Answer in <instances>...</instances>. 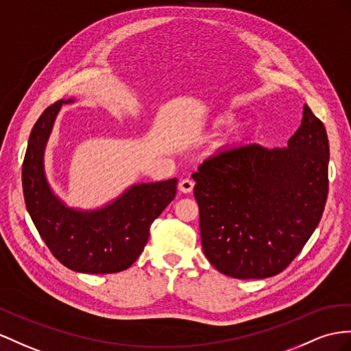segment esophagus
Segmentation results:
<instances>
[{"label": "esophagus", "instance_id": "obj_1", "mask_svg": "<svg viewBox=\"0 0 351 351\" xmlns=\"http://www.w3.org/2000/svg\"><path fill=\"white\" fill-rule=\"evenodd\" d=\"M178 188H179V191H181V193H185V194H188V193H191V191H193V188H194V182L191 181V179L185 178V179H182L181 182H179Z\"/></svg>", "mask_w": 351, "mask_h": 351}]
</instances>
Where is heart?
<instances>
[{"mask_svg":"<svg viewBox=\"0 0 351 351\" xmlns=\"http://www.w3.org/2000/svg\"><path fill=\"white\" fill-rule=\"evenodd\" d=\"M236 120V115L231 114V112H222V114H218L217 117H213V120L210 121V125L212 128H223V125H228L231 124L232 121Z\"/></svg>","mask_w":351,"mask_h":351,"instance_id":"heart-1","label":"heart"}]
</instances>
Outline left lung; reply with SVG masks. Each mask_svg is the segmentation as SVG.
Masks as SVG:
<instances>
[{"label":"left lung","mask_w":351,"mask_h":351,"mask_svg":"<svg viewBox=\"0 0 351 351\" xmlns=\"http://www.w3.org/2000/svg\"><path fill=\"white\" fill-rule=\"evenodd\" d=\"M328 165L326 129L307 105L286 148L247 143L206 160L193 179L209 263L234 278L283 271L322 218Z\"/></svg>","instance_id":"left-lung-1"}]
</instances>
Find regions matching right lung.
Masks as SVG:
<instances>
[{"label": "right lung", "mask_w": 351, "mask_h": 351, "mask_svg": "<svg viewBox=\"0 0 351 351\" xmlns=\"http://www.w3.org/2000/svg\"><path fill=\"white\" fill-rule=\"evenodd\" d=\"M60 99L35 123L22 167L26 209L41 239L59 261L77 273L111 274L128 269L142 254L152 221L175 199L178 179L133 184L101 208H71L53 191L44 154Z\"/></svg>", "instance_id": "obj_1"}]
</instances>
